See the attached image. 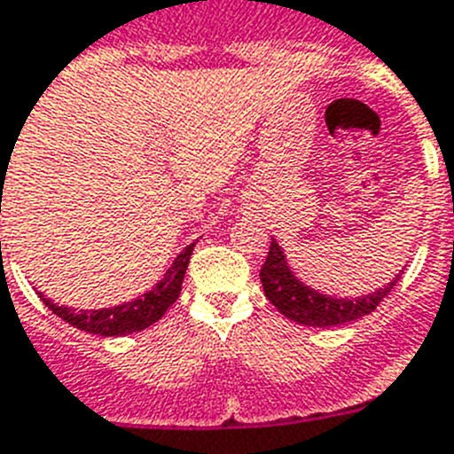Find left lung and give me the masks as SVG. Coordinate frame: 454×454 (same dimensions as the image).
I'll list each match as a JSON object with an SVG mask.
<instances>
[{
  "label": "left lung",
  "mask_w": 454,
  "mask_h": 454,
  "mask_svg": "<svg viewBox=\"0 0 454 454\" xmlns=\"http://www.w3.org/2000/svg\"><path fill=\"white\" fill-rule=\"evenodd\" d=\"M402 271L397 278L388 286L374 290L372 294L358 299H333L329 294L315 293L313 287L303 286L297 276H293L283 249L271 239L270 254H267L265 265L260 270V281L265 287V297L271 306L278 309V313L286 315L287 320L306 326H338L347 322L361 320L364 315L372 313L384 297L400 281Z\"/></svg>",
  "instance_id": "1"
}]
</instances>
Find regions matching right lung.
<instances>
[{"label": "right lung", "instance_id": "right-lung-1", "mask_svg": "<svg viewBox=\"0 0 454 454\" xmlns=\"http://www.w3.org/2000/svg\"><path fill=\"white\" fill-rule=\"evenodd\" d=\"M194 244H189L187 249L176 258L171 270L164 274V278L153 287L151 293L141 294V297L134 299V301L121 303V306H114V309L73 310V309H66V306H57V303H52L50 299L43 297V294L41 299L54 315H59L61 320L73 325L74 329L86 331V333H98V336H107V338L137 333V331H144L151 325H155L161 315L167 313L168 306L180 297L184 271H187L189 258H192V251H194Z\"/></svg>", "mask_w": 454, "mask_h": 454}]
</instances>
